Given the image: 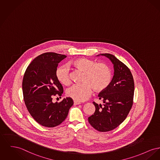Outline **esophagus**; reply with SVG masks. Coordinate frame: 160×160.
Segmentation results:
<instances>
[{"label": "esophagus", "instance_id": "34e87169", "mask_svg": "<svg viewBox=\"0 0 160 160\" xmlns=\"http://www.w3.org/2000/svg\"><path fill=\"white\" fill-rule=\"evenodd\" d=\"M81 104V103L79 102H77V101H75V100L74 101V105H78V104Z\"/></svg>", "mask_w": 160, "mask_h": 160}]
</instances>
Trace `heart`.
<instances>
[{"label":"heart","mask_w":160,"mask_h":160,"mask_svg":"<svg viewBox=\"0 0 160 160\" xmlns=\"http://www.w3.org/2000/svg\"><path fill=\"white\" fill-rule=\"evenodd\" d=\"M72 66L83 72L81 84L74 85L66 91L68 97L77 102L86 100L92 93L100 92L106 89L112 78L110 67L104 63H97L86 58H79L72 63ZM58 80L62 85L68 86L71 83L69 70L66 66H61L56 71Z\"/></svg>","instance_id":"1"}]
</instances>
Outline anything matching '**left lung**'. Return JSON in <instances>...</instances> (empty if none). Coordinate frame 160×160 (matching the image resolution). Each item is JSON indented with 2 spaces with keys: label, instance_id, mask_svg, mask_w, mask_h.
I'll return each mask as SVG.
<instances>
[{
  "label": "left lung",
  "instance_id": "1",
  "mask_svg": "<svg viewBox=\"0 0 160 160\" xmlns=\"http://www.w3.org/2000/svg\"><path fill=\"white\" fill-rule=\"evenodd\" d=\"M113 64L114 75L108 88L98 94L103 106L93 104L94 115L88 118L89 124L99 132H109L117 128L126 118L133 105L134 81L129 68L113 55L102 54Z\"/></svg>",
  "mask_w": 160,
  "mask_h": 160
}]
</instances>
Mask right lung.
Instances as JSON below:
<instances>
[{
	"instance_id": "1",
	"label": "right lung",
	"mask_w": 160,
	"mask_h": 160,
	"mask_svg": "<svg viewBox=\"0 0 160 160\" xmlns=\"http://www.w3.org/2000/svg\"><path fill=\"white\" fill-rule=\"evenodd\" d=\"M66 57L55 52L40 54L29 65L23 75L22 91L27 108L39 124L47 128L60 124L74 104L69 97L59 103L52 102L63 93L56 71L58 63Z\"/></svg>"
}]
</instances>
